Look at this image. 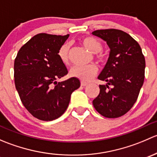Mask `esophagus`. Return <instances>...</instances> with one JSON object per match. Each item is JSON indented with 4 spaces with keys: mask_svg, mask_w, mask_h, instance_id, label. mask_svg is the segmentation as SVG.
Here are the masks:
<instances>
[{
    "mask_svg": "<svg viewBox=\"0 0 157 157\" xmlns=\"http://www.w3.org/2000/svg\"><path fill=\"white\" fill-rule=\"evenodd\" d=\"M80 85H81L82 86H87L88 83H86V82L81 81V82H80Z\"/></svg>",
    "mask_w": 157,
    "mask_h": 157,
    "instance_id": "1",
    "label": "esophagus"
}]
</instances>
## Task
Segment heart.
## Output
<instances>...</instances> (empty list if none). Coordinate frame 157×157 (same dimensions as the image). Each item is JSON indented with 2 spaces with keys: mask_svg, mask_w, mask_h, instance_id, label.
I'll return each instance as SVG.
<instances>
[{
  "mask_svg": "<svg viewBox=\"0 0 157 157\" xmlns=\"http://www.w3.org/2000/svg\"><path fill=\"white\" fill-rule=\"evenodd\" d=\"M82 44L86 48L91 51L93 53H96V58L100 62H104L105 61V57L100 52L102 49V44L99 40L93 36H86L81 40ZM69 52L70 45L65 43L60 47L58 52V55L61 62L64 64H68L69 62ZM98 72V67L94 64L89 66H74L71 70V77H75L83 81H90Z\"/></svg>",
  "mask_w": 157,
  "mask_h": 157,
  "instance_id": "heart-1",
  "label": "heart"
}]
</instances>
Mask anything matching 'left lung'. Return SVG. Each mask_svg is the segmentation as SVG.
I'll list each match as a JSON object with an SVG mask.
<instances>
[{
  "instance_id": "left-lung-1",
  "label": "left lung",
  "mask_w": 157,
  "mask_h": 157,
  "mask_svg": "<svg viewBox=\"0 0 157 157\" xmlns=\"http://www.w3.org/2000/svg\"><path fill=\"white\" fill-rule=\"evenodd\" d=\"M93 34L105 40L110 48L108 61L98 77L107 84L99 85L93 106L105 118H118L137 101L144 80V56L137 41L122 30L99 29Z\"/></svg>"
}]
</instances>
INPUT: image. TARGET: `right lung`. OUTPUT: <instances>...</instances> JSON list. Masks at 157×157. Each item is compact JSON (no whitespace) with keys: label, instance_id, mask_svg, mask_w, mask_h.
Wrapping results in <instances>:
<instances>
[{"label":"right lung","instance_id":"1","mask_svg":"<svg viewBox=\"0 0 157 157\" xmlns=\"http://www.w3.org/2000/svg\"><path fill=\"white\" fill-rule=\"evenodd\" d=\"M68 37L69 34L36 35L20 48L14 61V82L20 100L32 115L42 121L61 116L71 93L80 86L75 77L56 81L68 73L58 55Z\"/></svg>","mask_w":157,"mask_h":157}]
</instances>
